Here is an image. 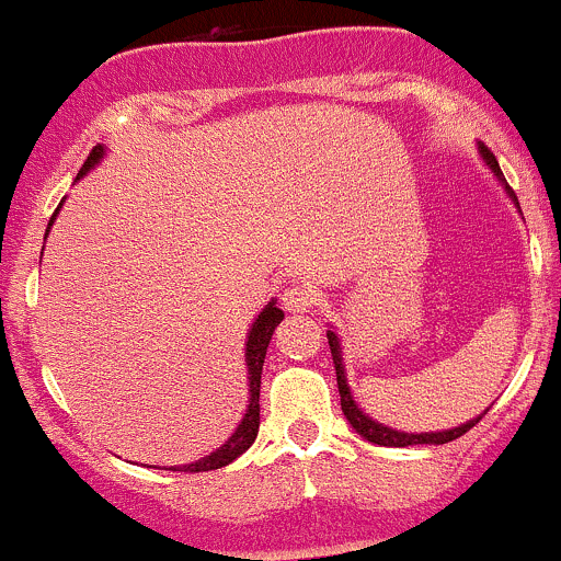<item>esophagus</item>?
<instances>
[{"label": "esophagus", "mask_w": 561, "mask_h": 561, "mask_svg": "<svg viewBox=\"0 0 561 561\" xmlns=\"http://www.w3.org/2000/svg\"><path fill=\"white\" fill-rule=\"evenodd\" d=\"M280 299H283V308H286L288 313H308V310L319 302V291H316L310 283L294 280L288 283Z\"/></svg>", "instance_id": "esophagus-1"}]
</instances>
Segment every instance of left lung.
Wrapping results in <instances>:
<instances>
[{
  "instance_id": "1",
  "label": "left lung",
  "mask_w": 561,
  "mask_h": 561,
  "mask_svg": "<svg viewBox=\"0 0 561 561\" xmlns=\"http://www.w3.org/2000/svg\"><path fill=\"white\" fill-rule=\"evenodd\" d=\"M481 153H483V159H486V164L492 167V170L496 172V175L502 178V170H500V164H496L494 153L489 151L486 146H481ZM502 181H505V178H502ZM507 192H511L513 202H516V205H518L516 194H513V188H511V186H507ZM327 340H329V351H332L334 373H337L340 408H343L345 419L351 421V426H354V430L359 432V435L365 437V440H369V443H378V446H389V448L421 446V443H435V446H443V443H451V440H456V437L465 435V432H470L472 426H476L478 421L483 419V415H481V419L467 421V424L456 426V430H448V432H424V435H408V432H394V430H389V426L378 424V421L367 419V415L362 413L359 408H356V402L351 400V391H348V386H345V369H343V359H340V343H337V337H334V332H327Z\"/></svg>"
}]
</instances>
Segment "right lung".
I'll list each match as a JSON object with an SVG mask.
<instances>
[{
    "label": "right lung",
    "instance_id": "obj_1",
    "mask_svg": "<svg viewBox=\"0 0 561 561\" xmlns=\"http://www.w3.org/2000/svg\"><path fill=\"white\" fill-rule=\"evenodd\" d=\"M102 156H105V148L102 146L91 148L89 159H85L83 167H80L78 178L85 175V172H89L91 167L102 159ZM56 210H59V207H56ZM50 224H54V218H50ZM50 224H48V229H50ZM280 321H283V310L275 308V302H270L267 308L262 310V316H259L256 323H253L251 334H248L245 362H248V386H251V402H248V410H245V415H242L240 426L234 430V435L229 437V440L224 443L218 451L205 456V459L194 461V465L170 467V470H175V472L218 470V467H227L229 461H234L240 454H245L248 448H251V443L256 440V432H259V386H262V365H264V356H267V345H270V340H273L275 327H278Z\"/></svg>",
    "mask_w": 561,
    "mask_h": 561
}]
</instances>
